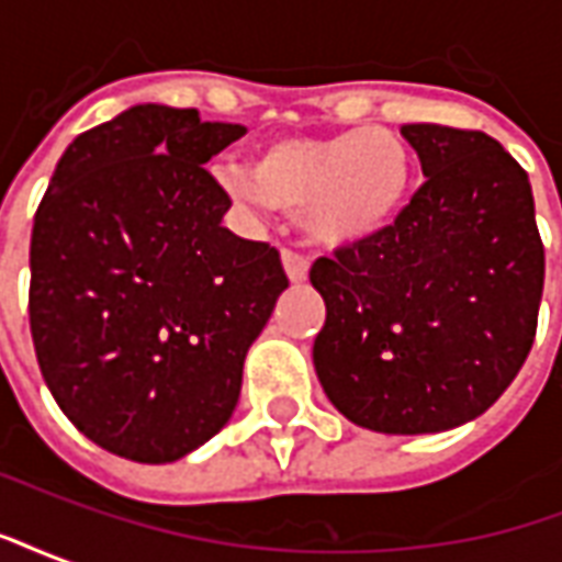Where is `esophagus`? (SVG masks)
I'll list each match as a JSON object with an SVG mask.
<instances>
[{
  "instance_id": "obj_1",
  "label": "esophagus",
  "mask_w": 562,
  "mask_h": 562,
  "mask_svg": "<svg viewBox=\"0 0 562 562\" xmlns=\"http://www.w3.org/2000/svg\"><path fill=\"white\" fill-rule=\"evenodd\" d=\"M282 270H285V277L289 282H304L306 273H310V261L304 256H297V252H282Z\"/></svg>"
}]
</instances>
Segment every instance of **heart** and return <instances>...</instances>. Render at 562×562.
I'll use <instances>...</instances> for the list:
<instances>
[{
    "label": "heart",
    "instance_id": "heart-1",
    "mask_svg": "<svg viewBox=\"0 0 562 562\" xmlns=\"http://www.w3.org/2000/svg\"><path fill=\"white\" fill-rule=\"evenodd\" d=\"M415 186L409 140L382 126L289 135L261 144L249 171L222 173V189L249 210L301 216L310 244L349 249L389 232Z\"/></svg>",
    "mask_w": 562,
    "mask_h": 562
}]
</instances>
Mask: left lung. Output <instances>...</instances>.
Returning <instances> with one entry per match:
<instances>
[{
    "label": "left lung",
    "mask_w": 562,
    "mask_h": 562,
    "mask_svg": "<svg viewBox=\"0 0 562 562\" xmlns=\"http://www.w3.org/2000/svg\"><path fill=\"white\" fill-rule=\"evenodd\" d=\"M427 183L367 244L318 258L313 364L334 409L391 436L479 418L530 355L544 249L527 171L484 132L406 123Z\"/></svg>",
    "instance_id": "1"
}]
</instances>
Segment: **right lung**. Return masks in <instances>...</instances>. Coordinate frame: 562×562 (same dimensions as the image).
<instances>
[{
	"label": "right lung",
	"instance_id": "1",
	"mask_svg": "<svg viewBox=\"0 0 562 562\" xmlns=\"http://www.w3.org/2000/svg\"><path fill=\"white\" fill-rule=\"evenodd\" d=\"M195 108L135 104L68 144L35 213L30 328L80 434L171 463L232 418L249 346L289 280L280 252L222 225L207 171L244 138Z\"/></svg>",
	"mask_w": 562,
	"mask_h": 562
}]
</instances>
